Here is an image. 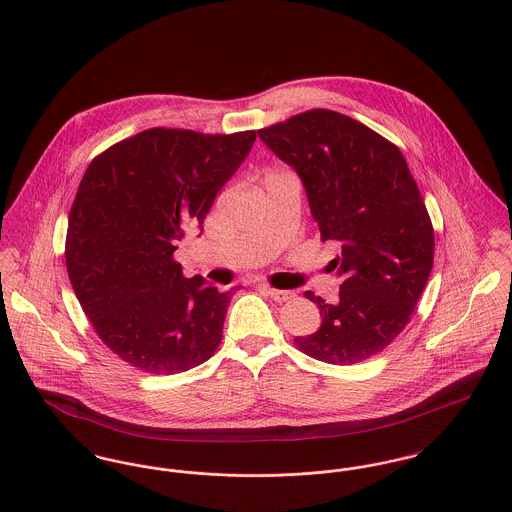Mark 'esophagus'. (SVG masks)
Instances as JSON below:
<instances>
[{
    "label": "esophagus",
    "mask_w": 512,
    "mask_h": 512,
    "mask_svg": "<svg viewBox=\"0 0 512 512\" xmlns=\"http://www.w3.org/2000/svg\"><path fill=\"white\" fill-rule=\"evenodd\" d=\"M264 290L266 293L274 299V301H278V303H284V301H290L295 297V293L288 292V290H276V288H268V286H264Z\"/></svg>",
    "instance_id": "esophagus-1"
}]
</instances>
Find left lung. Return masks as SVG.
<instances>
[{
  "label": "left lung",
  "instance_id": "8db88e82",
  "mask_svg": "<svg viewBox=\"0 0 512 512\" xmlns=\"http://www.w3.org/2000/svg\"><path fill=\"white\" fill-rule=\"evenodd\" d=\"M303 181L321 240L341 246L329 264L337 303L313 292L321 327L295 345L329 365H355L408 325L434 266V226L402 151L365 124L325 108L258 130Z\"/></svg>",
  "mask_w": 512,
  "mask_h": 512
}]
</instances>
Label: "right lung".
Here are the masks:
<instances>
[{"mask_svg": "<svg viewBox=\"0 0 512 512\" xmlns=\"http://www.w3.org/2000/svg\"><path fill=\"white\" fill-rule=\"evenodd\" d=\"M254 140V130L151 128L90 161L69 215L67 270L96 335L128 365L177 374L215 355L236 288L185 278L173 252L203 230Z\"/></svg>", "mask_w": 512, "mask_h": 512, "instance_id": "obj_1", "label": "right lung"}]
</instances>
